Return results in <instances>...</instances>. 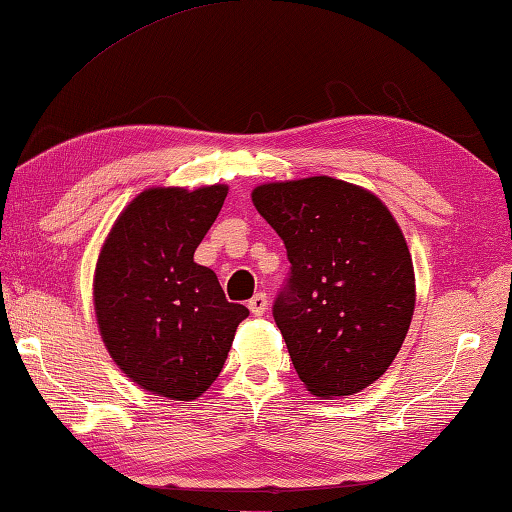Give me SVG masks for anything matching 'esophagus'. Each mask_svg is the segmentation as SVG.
Returning <instances> with one entry per match:
<instances>
[{
    "label": "esophagus",
    "mask_w": 512,
    "mask_h": 512,
    "mask_svg": "<svg viewBox=\"0 0 512 512\" xmlns=\"http://www.w3.org/2000/svg\"><path fill=\"white\" fill-rule=\"evenodd\" d=\"M248 309H250V313H253V315H264L266 309H268V295L262 293V291L255 293L248 300Z\"/></svg>",
    "instance_id": "esophagus-1"
}]
</instances>
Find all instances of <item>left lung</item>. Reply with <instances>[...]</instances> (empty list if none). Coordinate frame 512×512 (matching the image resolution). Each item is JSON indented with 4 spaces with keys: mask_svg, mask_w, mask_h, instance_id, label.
I'll return each mask as SVG.
<instances>
[{
    "mask_svg": "<svg viewBox=\"0 0 512 512\" xmlns=\"http://www.w3.org/2000/svg\"><path fill=\"white\" fill-rule=\"evenodd\" d=\"M253 203L291 271L273 318L311 394L351 396L392 365L414 313V266L378 197L331 176L266 183Z\"/></svg>",
    "mask_w": 512,
    "mask_h": 512,
    "instance_id": "left-lung-1",
    "label": "left lung"
}]
</instances>
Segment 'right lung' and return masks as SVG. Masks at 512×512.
<instances>
[{"label":"right lung","instance_id":"obj_1","mask_svg":"<svg viewBox=\"0 0 512 512\" xmlns=\"http://www.w3.org/2000/svg\"><path fill=\"white\" fill-rule=\"evenodd\" d=\"M226 194V185L141 192L96 266V318L111 358L136 385L170 401H194L215 383L248 315L194 262Z\"/></svg>","mask_w":512,"mask_h":512}]
</instances>
